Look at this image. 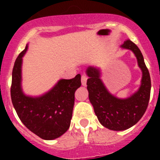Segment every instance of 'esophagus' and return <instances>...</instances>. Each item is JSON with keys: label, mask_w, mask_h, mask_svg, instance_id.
Here are the masks:
<instances>
[{"label": "esophagus", "mask_w": 160, "mask_h": 160, "mask_svg": "<svg viewBox=\"0 0 160 160\" xmlns=\"http://www.w3.org/2000/svg\"><path fill=\"white\" fill-rule=\"evenodd\" d=\"M87 75H82V76H81V83H82V85H84V86H85L86 85V82H87Z\"/></svg>", "instance_id": "esophagus-1"}]
</instances>
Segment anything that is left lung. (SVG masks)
I'll return each instance as SVG.
<instances>
[{"label": "left lung", "mask_w": 160, "mask_h": 160, "mask_svg": "<svg viewBox=\"0 0 160 160\" xmlns=\"http://www.w3.org/2000/svg\"><path fill=\"white\" fill-rule=\"evenodd\" d=\"M121 47L134 52L143 74L139 90L130 97L119 99L114 96L100 79V70L94 67L86 70L89 99L99 121L105 128L117 131L129 129L141 119L149 105L151 90L150 75L139 47L130 40H126Z\"/></svg>", "instance_id": "1"}]
</instances>
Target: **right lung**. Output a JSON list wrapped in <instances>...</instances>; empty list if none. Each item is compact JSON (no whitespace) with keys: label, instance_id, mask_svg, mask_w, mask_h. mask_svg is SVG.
Returning a JSON list of instances; mask_svg holds the SVG:
<instances>
[{"label":"right lung","instance_id":"obj_1","mask_svg":"<svg viewBox=\"0 0 160 160\" xmlns=\"http://www.w3.org/2000/svg\"><path fill=\"white\" fill-rule=\"evenodd\" d=\"M28 46L16 58L12 70L11 96L17 115L24 125L43 139H56L67 131L72 118L75 92L81 85L80 75L60 80L49 92L31 97L21 90L22 57Z\"/></svg>","mask_w":160,"mask_h":160}]
</instances>
